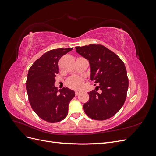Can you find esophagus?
Returning a JSON list of instances; mask_svg holds the SVG:
<instances>
[{"instance_id": "esophagus-1", "label": "esophagus", "mask_w": 156, "mask_h": 156, "mask_svg": "<svg viewBox=\"0 0 156 156\" xmlns=\"http://www.w3.org/2000/svg\"><path fill=\"white\" fill-rule=\"evenodd\" d=\"M79 93H80V92L79 91H75V96H78L79 95Z\"/></svg>"}]
</instances>
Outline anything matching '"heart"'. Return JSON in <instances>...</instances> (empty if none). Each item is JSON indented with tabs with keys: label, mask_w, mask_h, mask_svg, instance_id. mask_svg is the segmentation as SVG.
<instances>
[{
	"label": "heart",
	"mask_w": 156,
	"mask_h": 156,
	"mask_svg": "<svg viewBox=\"0 0 156 156\" xmlns=\"http://www.w3.org/2000/svg\"><path fill=\"white\" fill-rule=\"evenodd\" d=\"M83 83V78L79 77H73L68 79V81H66V84L70 88L77 90L81 87Z\"/></svg>",
	"instance_id": "b5f03b06"
}]
</instances>
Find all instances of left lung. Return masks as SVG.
<instances>
[{
    "label": "left lung",
    "instance_id": "8db88e82",
    "mask_svg": "<svg viewBox=\"0 0 156 156\" xmlns=\"http://www.w3.org/2000/svg\"><path fill=\"white\" fill-rule=\"evenodd\" d=\"M75 49L89 61L92 81L99 83L95 90L88 93L89 100L83 105L84 112L94 120L110 119L119 112L126 99L129 80L124 63L114 52L100 44L76 47ZM98 88L100 93L97 92Z\"/></svg>",
    "mask_w": 156,
    "mask_h": 156
}]
</instances>
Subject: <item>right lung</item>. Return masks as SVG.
Returning a JSON list of instances; mask_svg holds the SVG:
<instances>
[{"label": "right lung", "instance_id": "add662e5", "mask_svg": "<svg viewBox=\"0 0 156 156\" xmlns=\"http://www.w3.org/2000/svg\"><path fill=\"white\" fill-rule=\"evenodd\" d=\"M72 49L59 48L46 52L33 63L28 73L26 88L31 107L40 119L50 123L60 122L67 116L68 105L75 96L72 90L63 88L58 90L54 85L60 58Z\"/></svg>", "mask_w": 156, "mask_h": 156}]
</instances>
